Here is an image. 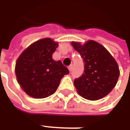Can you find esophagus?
Here are the masks:
<instances>
[{
  "label": "esophagus",
  "mask_w": 130,
  "mask_h": 130,
  "mask_svg": "<svg viewBox=\"0 0 130 130\" xmlns=\"http://www.w3.org/2000/svg\"><path fill=\"white\" fill-rule=\"evenodd\" d=\"M68 69H69V71H70V72H71V71H72V70H73V65H71V66H69V67H68Z\"/></svg>",
  "instance_id": "esophagus-1"
}]
</instances>
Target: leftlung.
<instances>
[{"mask_svg":"<svg viewBox=\"0 0 130 130\" xmlns=\"http://www.w3.org/2000/svg\"><path fill=\"white\" fill-rule=\"evenodd\" d=\"M84 62L83 74L73 83L83 98L96 101L107 96L117 82L119 69L117 62L105 47L94 40L84 44L72 42Z\"/></svg>","mask_w":130,"mask_h":130,"instance_id":"1","label":"left lung"}]
</instances>
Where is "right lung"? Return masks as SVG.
I'll use <instances>...</instances> for the list:
<instances>
[{"mask_svg": "<svg viewBox=\"0 0 130 130\" xmlns=\"http://www.w3.org/2000/svg\"><path fill=\"white\" fill-rule=\"evenodd\" d=\"M58 46L51 38H44L31 44L18 57L15 65L17 82L31 97L44 99L53 94L61 78L69 74L61 61L53 59Z\"/></svg>", "mask_w": 130, "mask_h": 130, "instance_id": "right-lung-1", "label": "right lung"}]
</instances>
